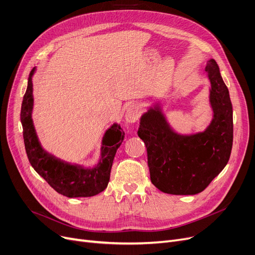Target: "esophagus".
<instances>
[{
  "mask_svg": "<svg viewBox=\"0 0 255 255\" xmlns=\"http://www.w3.org/2000/svg\"><path fill=\"white\" fill-rule=\"evenodd\" d=\"M139 118V112L137 106L134 104H131L127 107L126 114H125V120L128 123H135Z\"/></svg>",
  "mask_w": 255,
  "mask_h": 255,
  "instance_id": "34e87169",
  "label": "esophagus"
}]
</instances>
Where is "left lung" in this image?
Wrapping results in <instances>:
<instances>
[{"mask_svg":"<svg viewBox=\"0 0 255 255\" xmlns=\"http://www.w3.org/2000/svg\"><path fill=\"white\" fill-rule=\"evenodd\" d=\"M214 118L209 127L192 135L173 132L159 106L140 119L137 131L143 140L151 182L160 191L193 195L204 191L230 160L233 148V105L229 89L215 60L207 66Z\"/></svg>","mask_w":255,"mask_h":255,"instance_id":"obj_1","label":"left lung"}]
</instances>
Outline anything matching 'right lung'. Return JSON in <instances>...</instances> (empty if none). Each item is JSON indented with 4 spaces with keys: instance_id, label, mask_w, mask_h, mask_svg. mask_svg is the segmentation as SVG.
<instances>
[{
    "instance_id": "add662e5",
    "label": "right lung",
    "mask_w": 255,
    "mask_h": 255,
    "mask_svg": "<svg viewBox=\"0 0 255 255\" xmlns=\"http://www.w3.org/2000/svg\"><path fill=\"white\" fill-rule=\"evenodd\" d=\"M34 72L35 68L30 72L20 112L24 148L31 165L53 189L67 197H89L102 192L110 182L116 152L125 137L124 131L120 125L114 124L105 132L100 162L94 168L66 163L48 154L38 140L32 121Z\"/></svg>"
}]
</instances>
